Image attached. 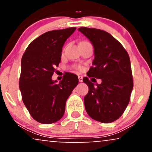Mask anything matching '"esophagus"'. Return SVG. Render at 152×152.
<instances>
[{"label":"esophagus","mask_w":152,"mask_h":152,"mask_svg":"<svg viewBox=\"0 0 152 152\" xmlns=\"http://www.w3.org/2000/svg\"><path fill=\"white\" fill-rule=\"evenodd\" d=\"M78 81H79V82L83 81V77L81 76H78Z\"/></svg>","instance_id":"34e87169"}]
</instances>
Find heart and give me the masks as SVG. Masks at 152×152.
Returning <instances> with one entry per match:
<instances>
[{
    "mask_svg": "<svg viewBox=\"0 0 152 152\" xmlns=\"http://www.w3.org/2000/svg\"><path fill=\"white\" fill-rule=\"evenodd\" d=\"M78 69H79V70H80V69H81V67H78Z\"/></svg>",
    "mask_w": 152,
    "mask_h": 152,
    "instance_id": "b5f03b06",
    "label": "heart"
}]
</instances>
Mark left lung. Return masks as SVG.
<instances>
[{
  "label": "left lung",
  "instance_id": "left-lung-1",
  "mask_svg": "<svg viewBox=\"0 0 152 152\" xmlns=\"http://www.w3.org/2000/svg\"><path fill=\"white\" fill-rule=\"evenodd\" d=\"M78 31L93 44V66L88 77L101 78L100 84L87 77L83 81L88 87L84 97L87 114L102 123H111L123 114L129 103L133 89L130 58L123 46L111 34L96 28L81 27Z\"/></svg>",
  "mask_w": 152,
  "mask_h": 152
}]
</instances>
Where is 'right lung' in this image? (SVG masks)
<instances>
[{
  "instance_id": "1",
  "label": "right lung",
  "mask_w": 152,
  "mask_h": 152,
  "mask_svg": "<svg viewBox=\"0 0 152 152\" xmlns=\"http://www.w3.org/2000/svg\"><path fill=\"white\" fill-rule=\"evenodd\" d=\"M76 29L48 31L34 40L23 55L19 88L28 111L39 123L49 124L63 117L66 101L78 83V76L71 73L59 83L51 78L63 46Z\"/></svg>"
}]
</instances>
